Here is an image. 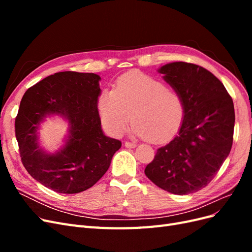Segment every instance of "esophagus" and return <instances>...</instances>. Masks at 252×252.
Here are the masks:
<instances>
[{"label":"esophagus","mask_w":252,"mask_h":252,"mask_svg":"<svg viewBox=\"0 0 252 252\" xmlns=\"http://www.w3.org/2000/svg\"><path fill=\"white\" fill-rule=\"evenodd\" d=\"M136 145H138V144L131 143V142H125L124 146H125L126 148H134V147H136Z\"/></svg>","instance_id":"1"}]
</instances>
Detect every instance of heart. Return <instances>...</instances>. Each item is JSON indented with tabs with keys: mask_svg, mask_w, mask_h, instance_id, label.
Instances as JSON below:
<instances>
[{
	"mask_svg": "<svg viewBox=\"0 0 252 252\" xmlns=\"http://www.w3.org/2000/svg\"><path fill=\"white\" fill-rule=\"evenodd\" d=\"M96 106L102 125L111 135L123 134L131 116L132 133L155 143L172 138L184 118L179 94L142 72L121 77L112 90L102 91Z\"/></svg>",
	"mask_w": 252,
	"mask_h": 252,
	"instance_id": "b5f03b06",
	"label": "heart"
}]
</instances>
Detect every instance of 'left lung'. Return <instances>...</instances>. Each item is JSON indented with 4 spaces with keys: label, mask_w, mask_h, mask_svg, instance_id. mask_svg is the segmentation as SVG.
<instances>
[{
    "label": "left lung",
    "mask_w": 252,
    "mask_h": 252,
    "mask_svg": "<svg viewBox=\"0 0 252 252\" xmlns=\"http://www.w3.org/2000/svg\"><path fill=\"white\" fill-rule=\"evenodd\" d=\"M158 71L181 96L184 118L178 135L157 150L145 174L166 191L192 193L209 184L231 150L232 98L222 82L199 65L173 62Z\"/></svg>",
    "instance_id": "obj_1"
}]
</instances>
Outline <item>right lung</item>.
<instances>
[{"label": "right lung", "mask_w": 252, "mask_h": 252, "mask_svg": "<svg viewBox=\"0 0 252 252\" xmlns=\"http://www.w3.org/2000/svg\"><path fill=\"white\" fill-rule=\"evenodd\" d=\"M100 75L63 71L30 87L23 95L16 118V136L22 163L42 185L60 193H79L108 170L119 140L102 130L97 111ZM59 115L68 122L65 144L53 154L38 142L40 123Z\"/></svg>", "instance_id": "obj_1"}]
</instances>
